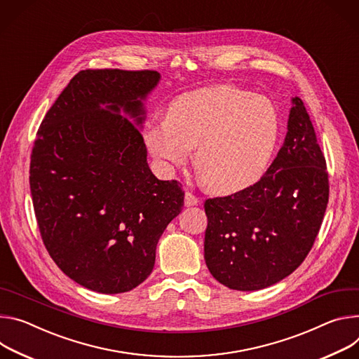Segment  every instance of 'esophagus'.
<instances>
[{"mask_svg":"<svg viewBox=\"0 0 359 359\" xmlns=\"http://www.w3.org/2000/svg\"><path fill=\"white\" fill-rule=\"evenodd\" d=\"M198 203H200V198H198L196 195H194V194L189 192V191L185 192V205H187V207L198 205Z\"/></svg>","mask_w":359,"mask_h":359,"instance_id":"esophagus-1","label":"esophagus"}]
</instances>
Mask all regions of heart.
I'll return each mask as SVG.
<instances>
[{"label":"heart","mask_w":359,"mask_h":359,"mask_svg":"<svg viewBox=\"0 0 359 359\" xmlns=\"http://www.w3.org/2000/svg\"><path fill=\"white\" fill-rule=\"evenodd\" d=\"M280 135V114L262 95L232 86H214L174 98L167 121L148 123L144 141L165 170L187 161L203 184L218 194H233L257 184L268 170Z\"/></svg>","instance_id":"1"}]
</instances>
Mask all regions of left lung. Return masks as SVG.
<instances>
[{"mask_svg":"<svg viewBox=\"0 0 359 359\" xmlns=\"http://www.w3.org/2000/svg\"><path fill=\"white\" fill-rule=\"evenodd\" d=\"M330 198L325 156L301 98H292L288 133L252 187L204 204V258L212 276L236 291L271 287L306 258Z\"/></svg>","mask_w":359,"mask_h":359,"instance_id":"8db88e82","label":"left lung"}]
</instances>
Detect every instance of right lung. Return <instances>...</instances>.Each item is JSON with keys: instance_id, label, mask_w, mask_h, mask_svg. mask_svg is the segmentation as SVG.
<instances>
[{"instance_id": "obj_1", "label": "right lung", "mask_w": 359, "mask_h": 359, "mask_svg": "<svg viewBox=\"0 0 359 359\" xmlns=\"http://www.w3.org/2000/svg\"><path fill=\"white\" fill-rule=\"evenodd\" d=\"M156 71L86 69L72 76L36 131L29 188L43 243L72 281L127 292L152 272L159 236L184 207L182 185L147 163L141 100Z\"/></svg>"}]
</instances>
